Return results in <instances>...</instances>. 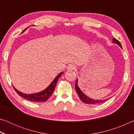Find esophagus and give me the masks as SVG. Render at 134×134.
I'll return each mask as SVG.
<instances>
[{
  "mask_svg": "<svg viewBox=\"0 0 134 134\" xmlns=\"http://www.w3.org/2000/svg\"><path fill=\"white\" fill-rule=\"evenodd\" d=\"M75 69H76V67L74 66V65H70L68 66L67 70V71H73V70Z\"/></svg>",
  "mask_w": 134,
  "mask_h": 134,
  "instance_id": "34e87169",
  "label": "esophagus"
}]
</instances>
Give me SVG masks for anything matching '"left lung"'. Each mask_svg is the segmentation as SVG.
<instances>
[{
  "instance_id": "obj_1",
  "label": "left lung",
  "mask_w": 134,
  "mask_h": 134,
  "mask_svg": "<svg viewBox=\"0 0 134 134\" xmlns=\"http://www.w3.org/2000/svg\"><path fill=\"white\" fill-rule=\"evenodd\" d=\"M112 43H114V44H116L119 45V46L122 48V45L115 38H113L112 40ZM75 88H76V90L77 94L79 95V97L81 99V100L84 102L86 104H89V105H96V104H99V103H101L103 102H105V101L107 100L109 98H108L107 99H103V100H94L93 99H91L90 97H88L84 93L81 91V89H80V87H79L78 85V79H76V84H75Z\"/></svg>"
}]
</instances>
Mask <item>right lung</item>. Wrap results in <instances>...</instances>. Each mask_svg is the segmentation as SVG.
Returning <instances> with one entry per match:
<instances>
[{
  "label": "right lung",
  "instance_id": "right-lung-1",
  "mask_svg": "<svg viewBox=\"0 0 134 134\" xmlns=\"http://www.w3.org/2000/svg\"><path fill=\"white\" fill-rule=\"evenodd\" d=\"M28 27L22 31V34L25 31ZM63 74V72H61L60 73H59L57 76L53 81L49 84V85L47 87L46 89L42 90L41 92L35 93H32V94H26V93H24L20 91H18V90L16 89V88L13 86V88H14L16 92L21 97H24V98L26 99L29 101L31 102H44L47 101V100L48 99L49 97L51 96V94H53L54 92V90L55 89V87L56 86V84L57 83L58 80V79Z\"/></svg>",
  "mask_w": 134,
  "mask_h": 134
}]
</instances>
